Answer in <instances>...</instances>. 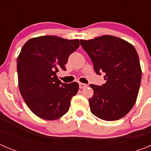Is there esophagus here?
<instances>
[{
	"label": "esophagus",
	"instance_id": "obj_1",
	"mask_svg": "<svg viewBox=\"0 0 151 151\" xmlns=\"http://www.w3.org/2000/svg\"><path fill=\"white\" fill-rule=\"evenodd\" d=\"M79 86H80V88L83 89V88H86L87 85L86 84H84V83H80V84H79Z\"/></svg>",
	"mask_w": 151,
	"mask_h": 151
}]
</instances>
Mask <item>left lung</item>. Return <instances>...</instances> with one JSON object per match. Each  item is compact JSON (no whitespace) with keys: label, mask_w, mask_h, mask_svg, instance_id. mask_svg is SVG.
I'll list each match as a JSON object with an SVG mask.
<instances>
[{"label":"left lung","mask_w":151,"mask_h":151,"mask_svg":"<svg viewBox=\"0 0 151 151\" xmlns=\"http://www.w3.org/2000/svg\"><path fill=\"white\" fill-rule=\"evenodd\" d=\"M80 45L93 63L97 74L104 73L105 84H93V96L89 99L91 112L100 119L116 121L124 117L135 104L142 71L139 56L132 45L109 35Z\"/></svg>","instance_id":"left-lung-1"}]
</instances>
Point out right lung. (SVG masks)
Instances as JSON below:
<instances>
[{
  "label": "right lung",
  "mask_w": 151,
  "mask_h": 151,
  "mask_svg": "<svg viewBox=\"0 0 151 151\" xmlns=\"http://www.w3.org/2000/svg\"><path fill=\"white\" fill-rule=\"evenodd\" d=\"M79 46L78 39L43 36L29 39L22 47L17 60L19 91L29 109L39 118L53 121L68 111L79 85L61 83L56 73L66 71L68 57Z\"/></svg>",
  "instance_id": "right-lung-1"
}]
</instances>
